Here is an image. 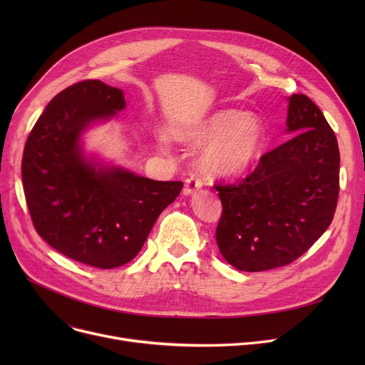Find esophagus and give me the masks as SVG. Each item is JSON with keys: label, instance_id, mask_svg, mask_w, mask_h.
Listing matches in <instances>:
<instances>
[{"label": "esophagus", "instance_id": "esophagus-1", "mask_svg": "<svg viewBox=\"0 0 365 365\" xmlns=\"http://www.w3.org/2000/svg\"><path fill=\"white\" fill-rule=\"evenodd\" d=\"M202 186V180L198 178V176H189L186 180H185V187H183V194L185 195H190L197 192L198 189H201Z\"/></svg>", "mask_w": 365, "mask_h": 365}]
</instances>
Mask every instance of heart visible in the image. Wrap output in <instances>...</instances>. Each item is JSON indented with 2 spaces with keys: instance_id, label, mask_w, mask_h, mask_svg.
<instances>
[{
  "instance_id": "b5f03b06",
  "label": "heart",
  "mask_w": 365,
  "mask_h": 365,
  "mask_svg": "<svg viewBox=\"0 0 365 365\" xmlns=\"http://www.w3.org/2000/svg\"><path fill=\"white\" fill-rule=\"evenodd\" d=\"M180 142L204 145L200 167L213 176H234L250 168L260 157L264 140L262 121L253 113L219 109L207 117L173 128ZM161 143H167L163 138Z\"/></svg>"
}]
</instances>
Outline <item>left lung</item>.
Returning a JSON list of instances; mask_svg holds the SVG:
<instances>
[{
  "mask_svg": "<svg viewBox=\"0 0 365 365\" xmlns=\"http://www.w3.org/2000/svg\"><path fill=\"white\" fill-rule=\"evenodd\" d=\"M287 131L294 136L262 155L245 179L215 186L222 201L216 241L240 271L294 262L334 217L340 153L333 128L308 96L293 94Z\"/></svg>",
  "mask_w": 365,
  "mask_h": 365,
  "instance_id": "8db88e82",
  "label": "left lung"
}]
</instances>
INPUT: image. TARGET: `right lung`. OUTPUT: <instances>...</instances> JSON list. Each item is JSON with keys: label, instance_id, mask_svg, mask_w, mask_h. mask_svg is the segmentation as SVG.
Here are the masks:
<instances>
[{"label": "right lung", "instance_id": "obj_1", "mask_svg": "<svg viewBox=\"0 0 365 365\" xmlns=\"http://www.w3.org/2000/svg\"><path fill=\"white\" fill-rule=\"evenodd\" d=\"M125 108L123 90L76 83L47 105L24 149L22 180L38 232L63 256L112 269L134 257L182 182H158L86 160L80 138L94 121Z\"/></svg>", "mask_w": 365, "mask_h": 365}]
</instances>
